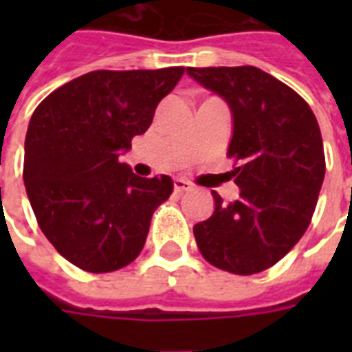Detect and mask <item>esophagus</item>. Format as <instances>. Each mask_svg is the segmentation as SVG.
Returning a JSON list of instances; mask_svg holds the SVG:
<instances>
[{
	"label": "esophagus",
	"mask_w": 352,
	"mask_h": 352,
	"mask_svg": "<svg viewBox=\"0 0 352 352\" xmlns=\"http://www.w3.org/2000/svg\"><path fill=\"white\" fill-rule=\"evenodd\" d=\"M173 188H175V192L182 193V192H188V190H192V184L184 179H175L173 181Z\"/></svg>",
	"instance_id": "34e87169"
}]
</instances>
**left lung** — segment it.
<instances>
[{
  "mask_svg": "<svg viewBox=\"0 0 352 352\" xmlns=\"http://www.w3.org/2000/svg\"><path fill=\"white\" fill-rule=\"evenodd\" d=\"M232 113L228 157L239 199L212 192V217L193 226L203 257L226 272L250 276L287 256L305 234L325 177L320 126L303 98L252 65L188 67Z\"/></svg>",
  "mask_w": 352,
  "mask_h": 352,
  "instance_id": "8db88e82",
  "label": "left lung"
}]
</instances>
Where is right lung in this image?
Wrapping results in <instances>:
<instances>
[{"label":"right lung","instance_id":"add662e5","mask_svg":"<svg viewBox=\"0 0 352 352\" xmlns=\"http://www.w3.org/2000/svg\"><path fill=\"white\" fill-rule=\"evenodd\" d=\"M184 67L93 71L52 91L25 137L23 182L41 232L67 261L113 272L140 254L151 215L173 192L118 157L146 133Z\"/></svg>","mask_w":352,"mask_h":352}]
</instances>
